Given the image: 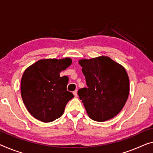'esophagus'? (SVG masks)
<instances>
[{
	"label": "esophagus",
	"instance_id": "34e87169",
	"mask_svg": "<svg viewBox=\"0 0 153 153\" xmlns=\"http://www.w3.org/2000/svg\"><path fill=\"white\" fill-rule=\"evenodd\" d=\"M74 96L75 97H77V90H76V91H74Z\"/></svg>",
	"mask_w": 153,
	"mask_h": 153
}]
</instances>
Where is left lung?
<instances>
[{"mask_svg": "<svg viewBox=\"0 0 153 153\" xmlns=\"http://www.w3.org/2000/svg\"><path fill=\"white\" fill-rule=\"evenodd\" d=\"M87 87L77 94L91 119L104 122L117 115L129 94V78L122 66L108 57L80 60Z\"/></svg>", "mask_w": 153, "mask_h": 153, "instance_id": "1", "label": "left lung"}]
</instances>
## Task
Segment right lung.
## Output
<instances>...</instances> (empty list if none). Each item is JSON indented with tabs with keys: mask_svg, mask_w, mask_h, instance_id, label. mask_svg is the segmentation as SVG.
<instances>
[{
	"mask_svg": "<svg viewBox=\"0 0 153 153\" xmlns=\"http://www.w3.org/2000/svg\"><path fill=\"white\" fill-rule=\"evenodd\" d=\"M70 58L38 60L25 71L21 79V95L31 115L43 122L60 117L65 106L74 97L67 90V76L60 73L71 65Z\"/></svg>",
	"mask_w": 153,
	"mask_h": 153,
	"instance_id": "add662e5",
	"label": "right lung"
}]
</instances>
